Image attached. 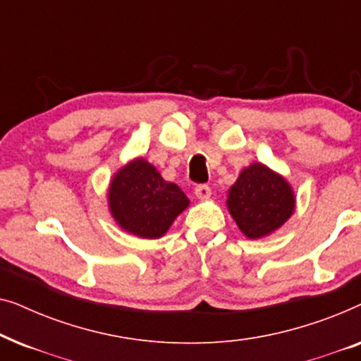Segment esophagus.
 <instances>
[{"mask_svg": "<svg viewBox=\"0 0 361 361\" xmlns=\"http://www.w3.org/2000/svg\"><path fill=\"white\" fill-rule=\"evenodd\" d=\"M210 195H212V189H210L209 185L202 184V185H197V187H195V197H197V199L207 200Z\"/></svg>", "mask_w": 361, "mask_h": 361, "instance_id": "obj_1", "label": "esophagus"}]
</instances>
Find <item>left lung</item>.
I'll list each match as a JSON object with an SVG mask.
<instances>
[{"label":"left lung","mask_w":361,"mask_h":361,"mask_svg":"<svg viewBox=\"0 0 361 361\" xmlns=\"http://www.w3.org/2000/svg\"><path fill=\"white\" fill-rule=\"evenodd\" d=\"M226 207L241 233L250 240H259L290 219L295 195L283 176L261 162H253L228 189Z\"/></svg>","instance_id":"1"}]
</instances>
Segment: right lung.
<instances>
[{"instance_id": "1", "label": "right lung", "mask_w": 361, "mask_h": 361, "mask_svg": "<svg viewBox=\"0 0 361 361\" xmlns=\"http://www.w3.org/2000/svg\"><path fill=\"white\" fill-rule=\"evenodd\" d=\"M108 210L126 233L146 240L166 235L190 200L174 182L142 157H135L116 171L108 185Z\"/></svg>"}]
</instances>
